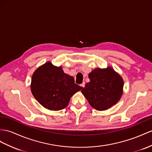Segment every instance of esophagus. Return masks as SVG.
Listing matches in <instances>:
<instances>
[{
  "label": "esophagus",
  "instance_id": "1",
  "mask_svg": "<svg viewBox=\"0 0 152 152\" xmlns=\"http://www.w3.org/2000/svg\"><path fill=\"white\" fill-rule=\"evenodd\" d=\"M80 86H81V87L84 88V87H85V82H83L82 83H81V84L80 85Z\"/></svg>",
  "mask_w": 152,
  "mask_h": 152
}]
</instances>
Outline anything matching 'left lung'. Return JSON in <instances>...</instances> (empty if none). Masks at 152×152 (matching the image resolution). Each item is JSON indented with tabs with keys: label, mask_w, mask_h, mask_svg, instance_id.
<instances>
[{
	"label": "left lung",
	"mask_w": 152,
	"mask_h": 152,
	"mask_svg": "<svg viewBox=\"0 0 152 152\" xmlns=\"http://www.w3.org/2000/svg\"><path fill=\"white\" fill-rule=\"evenodd\" d=\"M88 77L90 82L81 92L92 107L105 110L118 103L123 94V80L113 69H96Z\"/></svg>",
	"instance_id": "1"
}]
</instances>
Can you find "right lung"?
<instances>
[{
    "mask_svg": "<svg viewBox=\"0 0 152 152\" xmlns=\"http://www.w3.org/2000/svg\"><path fill=\"white\" fill-rule=\"evenodd\" d=\"M82 88L75 83L72 76L50 62L36 70L31 85L33 96L43 107L50 110L64 109L71 97Z\"/></svg>",
    "mask_w": 152,
    "mask_h": 152,
    "instance_id": "right-lung-1",
    "label": "right lung"
}]
</instances>
